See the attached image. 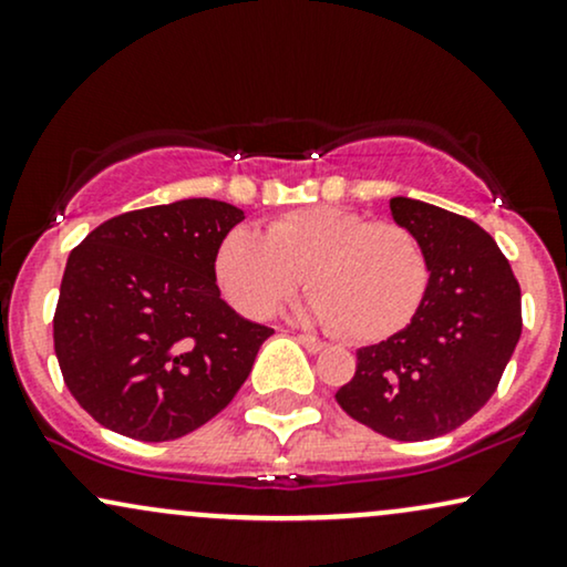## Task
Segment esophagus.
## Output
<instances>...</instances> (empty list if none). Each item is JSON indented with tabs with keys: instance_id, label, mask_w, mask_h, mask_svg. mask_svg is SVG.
Here are the masks:
<instances>
[{
	"instance_id": "obj_1",
	"label": "esophagus",
	"mask_w": 567,
	"mask_h": 567,
	"mask_svg": "<svg viewBox=\"0 0 567 567\" xmlns=\"http://www.w3.org/2000/svg\"><path fill=\"white\" fill-rule=\"evenodd\" d=\"M297 341L307 349V352H323L326 349V341L312 337V333H297Z\"/></svg>"
}]
</instances>
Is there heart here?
I'll use <instances>...</instances> for the list:
<instances>
[{
  "instance_id": "obj_1",
  "label": "heart",
  "mask_w": 567,
  "mask_h": 567,
  "mask_svg": "<svg viewBox=\"0 0 567 567\" xmlns=\"http://www.w3.org/2000/svg\"><path fill=\"white\" fill-rule=\"evenodd\" d=\"M305 272L312 295L299 316L352 341L408 326L429 286V260L410 228L333 205L278 215L265 236L234 228L215 251L223 297L249 318H268Z\"/></svg>"
}]
</instances>
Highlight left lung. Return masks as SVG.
Segmentation results:
<instances>
[{"label": "left lung", "mask_w": 567, "mask_h": 567, "mask_svg": "<svg viewBox=\"0 0 567 567\" xmlns=\"http://www.w3.org/2000/svg\"><path fill=\"white\" fill-rule=\"evenodd\" d=\"M389 207L421 241L429 286L402 331L358 349L337 402L383 436L425 442L471 421L497 391L523 331L520 286L473 220L408 197Z\"/></svg>", "instance_id": "left-lung-1"}]
</instances>
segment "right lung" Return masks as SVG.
Returning <instances> with one entry per match:
<instances>
[{
    "instance_id": "right-lung-1",
    "label": "right lung",
    "mask_w": 567,
    "mask_h": 567,
    "mask_svg": "<svg viewBox=\"0 0 567 567\" xmlns=\"http://www.w3.org/2000/svg\"><path fill=\"white\" fill-rule=\"evenodd\" d=\"M244 220L218 199H181L104 220L70 251L54 354L75 402L138 442H171L215 417L272 328L236 316L215 251Z\"/></svg>"
}]
</instances>
